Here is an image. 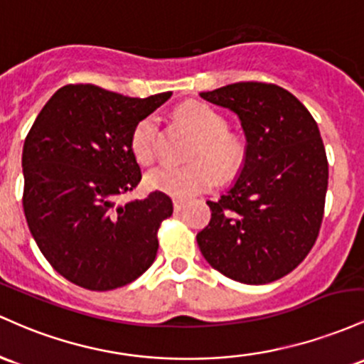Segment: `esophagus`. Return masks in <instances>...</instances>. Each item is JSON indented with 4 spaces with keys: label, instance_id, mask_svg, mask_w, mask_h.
<instances>
[{
    "label": "esophagus",
    "instance_id": "1",
    "mask_svg": "<svg viewBox=\"0 0 364 364\" xmlns=\"http://www.w3.org/2000/svg\"><path fill=\"white\" fill-rule=\"evenodd\" d=\"M183 208H186V201H182V199H173V210L177 211H182Z\"/></svg>",
    "mask_w": 364,
    "mask_h": 364
}]
</instances>
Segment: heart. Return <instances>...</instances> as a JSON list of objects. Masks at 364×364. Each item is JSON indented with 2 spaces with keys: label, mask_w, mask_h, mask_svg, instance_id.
I'll list each match as a JSON object with an SVG mask.
<instances>
[{
  "label": "heart",
  "mask_w": 364,
  "mask_h": 364,
  "mask_svg": "<svg viewBox=\"0 0 364 364\" xmlns=\"http://www.w3.org/2000/svg\"><path fill=\"white\" fill-rule=\"evenodd\" d=\"M178 115L194 134L201 139L196 158L199 161L189 166L165 165L149 170L146 175V187L151 191L189 199L213 189L218 182V171L223 177H232L242 166L246 158L244 142L234 134L227 132V122L220 113L204 103L183 105ZM156 117H146L136 125L130 139L134 156L142 165H148L156 154ZM201 157L214 163L200 160Z\"/></svg>",
  "instance_id": "1"
}]
</instances>
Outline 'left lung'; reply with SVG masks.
<instances>
[{
	"label": "left lung",
	"instance_id": "obj_1",
	"mask_svg": "<svg viewBox=\"0 0 364 364\" xmlns=\"http://www.w3.org/2000/svg\"><path fill=\"white\" fill-rule=\"evenodd\" d=\"M201 97L239 117L247 146L230 191L208 201L211 220L198 246L228 279L279 280L308 256L323 220L328 161L316 122L275 84L237 82Z\"/></svg>",
	"mask_w": 364,
	"mask_h": 364
}]
</instances>
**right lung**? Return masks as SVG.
<instances>
[{
    "instance_id": "add662e5",
    "label": "right lung",
    "mask_w": 364,
    "mask_h": 364,
    "mask_svg": "<svg viewBox=\"0 0 364 364\" xmlns=\"http://www.w3.org/2000/svg\"><path fill=\"white\" fill-rule=\"evenodd\" d=\"M171 92L129 97L68 84L44 105L23 142V213L48 263L72 284L112 291L141 277L173 213L166 194L117 204L141 182L136 125Z\"/></svg>"
}]
</instances>
